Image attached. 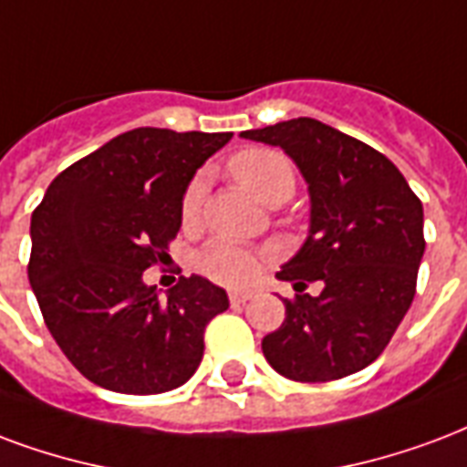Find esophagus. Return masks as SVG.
Returning a JSON list of instances; mask_svg holds the SVG:
<instances>
[{"mask_svg": "<svg viewBox=\"0 0 467 467\" xmlns=\"http://www.w3.org/2000/svg\"><path fill=\"white\" fill-rule=\"evenodd\" d=\"M252 299V292H230V304L233 306H243Z\"/></svg>", "mask_w": 467, "mask_h": 467, "instance_id": "esophagus-1", "label": "esophagus"}]
</instances>
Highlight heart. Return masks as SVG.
I'll return each mask as SVG.
<instances>
[{
	"label": "heart",
	"instance_id": "b5f03b06",
	"mask_svg": "<svg viewBox=\"0 0 467 467\" xmlns=\"http://www.w3.org/2000/svg\"><path fill=\"white\" fill-rule=\"evenodd\" d=\"M227 171L233 175V181L240 182L244 190H250L265 205H279L295 192V165L289 163L286 155L272 148H247V150L234 153L227 163ZM202 195H205V181L198 175L188 182V188L182 192L181 217L185 224L198 223ZM198 265L207 277L220 285L244 286L260 277L265 254L230 243V240H215L202 250Z\"/></svg>",
	"mask_w": 467,
	"mask_h": 467
}]
</instances>
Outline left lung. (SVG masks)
<instances>
[{"label": "left lung", "mask_w": 467, "mask_h": 467, "mask_svg": "<svg viewBox=\"0 0 467 467\" xmlns=\"http://www.w3.org/2000/svg\"><path fill=\"white\" fill-rule=\"evenodd\" d=\"M279 146L302 171L312 198L309 237L279 279L299 295L262 339L277 374L302 383L337 381L381 357L409 312L423 240V205L383 153L314 119L243 130ZM319 281V297L304 296Z\"/></svg>", "instance_id": "8db88e82"}]
</instances>
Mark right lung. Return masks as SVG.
Instances as JSON below:
<instances>
[{
	"label": "right lung",
	"mask_w": 467,
	"mask_h": 467,
	"mask_svg": "<svg viewBox=\"0 0 467 467\" xmlns=\"http://www.w3.org/2000/svg\"><path fill=\"white\" fill-rule=\"evenodd\" d=\"M233 133L136 128L58 172L31 213L29 285L58 348L116 393H163L195 374L205 327L230 302L181 277L168 302L143 272L168 257L192 175Z\"/></svg>",
	"instance_id": "add662e5"
}]
</instances>
